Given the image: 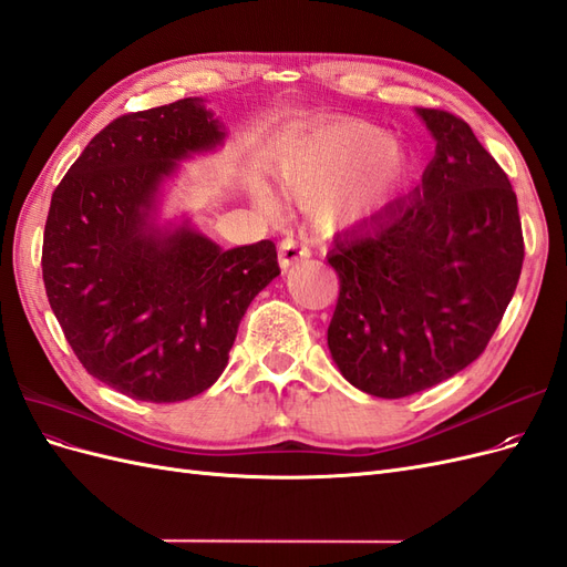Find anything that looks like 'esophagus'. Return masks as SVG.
<instances>
[{"instance_id":"obj_1","label":"esophagus","mask_w":567,"mask_h":567,"mask_svg":"<svg viewBox=\"0 0 567 567\" xmlns=\"http://www.w3.org/2000/svg\"><path fill=\"white\" fill-rule=\"evenodd\" d=\"M310 252L312 250H310V246H307V241H302V238L288 236V238H284V241L279 244V265L284 269H288V267H293L300 260H307V257H310Z\"/></svg>"}]
</instances>
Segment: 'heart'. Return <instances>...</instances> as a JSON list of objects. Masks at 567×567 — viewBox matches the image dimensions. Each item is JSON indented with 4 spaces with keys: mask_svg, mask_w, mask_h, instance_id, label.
<instances>
[{
    "mask_svg": "<svg viewBox=\"0 0 567 567\" xmlns=\"http://www.w3.org/2000/svg\"><path fill=\"white\" fill-rule=\"evenodd\" d=\"M404 167L406 153L398 142H381L379 132L357 123L323 125L288 136L267 158V175L286 198L307 203L327 196L321 200V215L331 225H348L379 210ZM250 198L257 208H274V198L260 182L250 184Z\"/></svg>",
    "mask_w": 567,
    "mask_h": 567,
    "instance_id": "heart-1",
    "label": "heart"
}]
</instances>
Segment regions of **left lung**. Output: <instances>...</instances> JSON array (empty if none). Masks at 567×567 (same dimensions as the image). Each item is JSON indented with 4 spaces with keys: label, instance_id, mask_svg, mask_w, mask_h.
<instances>
[{
    "label": "left lung",
    "instance_id": "obj_1",
    "mask_svg": "<svg viewBox=\"0 0 567 567\" xmlns=\"http://www.w3.org/2000/svg\"><path fill=\"white\" fill-rule=\"evenodd\" d=\"M416 115L437 142L421 184L326 255L340 279L331 357L346 381L383 400L433 388L483 354L525 257L499 163L461 117Z\"/></svg>",
    "mask_w": 567,
    "mask_h": 567
}]
</instances>
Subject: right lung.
<instances>
[{
  "label": "right lung",
  "instance_id": "1",
  "mask_svg": "<svg viewBox=\"0 0 567 567\" xmlns=\"http://www.w3.org/2000/svg\"><path fill=\"white\" fill-rule=\"evenodd\" d=\"M227 130L203 99L113 120L51 196L42 277L82 367L142 402H182L229 362L248 305L279 277L277 246L221 250L188 217L161 221L179 163Z\"/></svg>",
  "mask_w": 567,
  "mask_h": 567
}]
</instances>
